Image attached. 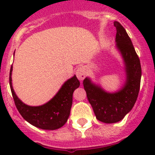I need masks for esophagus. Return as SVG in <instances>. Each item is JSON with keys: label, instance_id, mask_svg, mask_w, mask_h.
I'll return each mask as SVG.
<instances>
[{"label": "esophagus", "instance_id": "34e87169", "mask_svg": "<svg viewBox=\"0 0 155 155\" xmlns=\"http://www.w3.org/2000/svg\"><path fill=\"white\" fill-rule=\"evenodd\" d=\"M75 75H76V76H77L79 80H83L87 76V71H86L84 67H80V68H77Z\"/></svg>", "mask_w": 155, "mask_h": 155}]
</instances>
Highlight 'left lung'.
<instances>
[{"label": "left lung", "instance_id": "8db88e82", "mask_svg": "<svg viewBox=\"0 0 155 155\" xmlns=\"http://www.w3.org/2000/svg\"><path fill=\"white\" fill-rule=\"evenodd\" d=\"M114 26L117 30V47L125 63L126 84L119 92L108 93L93 84L87 78L83 82L87 100L92 105L96 117L104 123L120 121L132 109L138 96L142 77L140 59L130 38L120 22L114 21Z\"/></svg>", "mask_w": 155, "mask_h": 155}]
</instances>
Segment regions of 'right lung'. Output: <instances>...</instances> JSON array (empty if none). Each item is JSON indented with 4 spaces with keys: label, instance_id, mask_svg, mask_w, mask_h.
I'll list each match as a JSON object with an SVG mask.
<instances>
[{
    "label": "right lung",
    "instance_id": "obj_1",
    "mask_svg": "<svg viewBox=\"0 0 155 155\" xmlns=\"http://www.w3.org/2000/svg\"><path fill=\"white\" fill-rule=\"evenodd\" d=\"M13 67L9 72V85L16 108L24 119L35 127L42 130H54L62 127L68 120L72 105L73 92L79 87L80 83L74 75L64 83L58 93L49 102L43 105L32 107L21 101L16 96L12 86Z\"/></svg>",
    "mask_w": 155,
    "mask_h": 155
}]
</instances>
